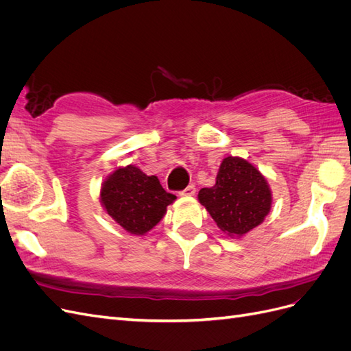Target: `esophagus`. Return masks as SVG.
<instances>
[{
  "mask_svg": "<svg viewBox=\"0 0 351 351\" xmlns=\"http://www.w3.org/2000/svg\"><path fill=\"white\" fill-rule=\"evenodd\" d=\"M195 193H196V187H195V184H190V186H187L183 192H180V196H195Z\"/></svg>",
  "mask_w": 351,
  "mask_h": 351,
  "instance_id": "34e87169",
  "label": "esophagus"
}]
</instances>
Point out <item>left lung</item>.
<instances>
[{"label": "left lung", "mask_w": 351, "mask_h": 351, "mask_svg": "<svg viewBox=\"0 0 351 351\" xmlns=\"http://www.w3.org/2000/svg\"><path fill=\"white\" fill-rule=\"evenodd\" d=\"M199 202L228 236L241 237L269 214L272 195L265 177L239 156L221 162L217 183L200 189Z\"/></svg>", "instance_id": "obj_1"}]
</instances>
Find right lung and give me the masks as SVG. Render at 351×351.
I'll list each match as a JSON object with an SVG mask.
<instances>
[{
  "instance_id": "right-lung-1",
  "label": "right lung",
  "mask_w": 351,
  "mask_h": 351,
  "mask_svg": "<svg viewBox=\"0 0 351 351\" xmlns=\"http://www.w3.org/2000/svg\"><path fill=\"white\" fill-rule=\"evenodd\" d=\"M174 200L176 196L165 192L156 176H146L134 165L115 169L101 189V202L107 214L136 236L152 230Z\"/></svg>"
}]
</instances>
